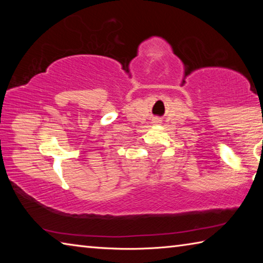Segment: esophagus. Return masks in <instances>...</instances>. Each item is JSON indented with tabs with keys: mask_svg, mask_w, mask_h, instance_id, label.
<instances>
[{
	"mask_svg": "<svg viewBox=\"0 0 263 263\" xmlns=\"http://www.w3.org/2000/svg\"><path fill=\"white\" fill-rule=\"evenodd\" d=\"M154 123H158V121H154Z\"/></svg>",
	"mask_w": 263,
	"mask_h": 263,
	"instance_id": "34e87169",
	"label": "esophagus"
}]
</instances>
